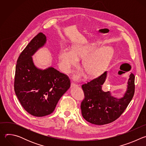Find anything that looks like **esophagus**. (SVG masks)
<instances>
[{
    "mask_svg": "<svg viewBox=\"0 0 146 146\" xmlns=\"http://www.w3.org/2000/svg\"><path fill=\"white\" fill-rule=\"evenodd\" d=\"M77 86V84H76V83L73 82H71V87H76Z\"/></svg>",
    "mask_w": 146,
    "mask_h": 146,
    "instance_id": "34e87169",
    "label": "esophagus"
}]
</instances>
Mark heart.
Here are the masks:
<instances>
[{
	"label": "heart",
	"instance_id": "obj_1",
	"mask_svg": "<svg viewBox=\"0 0 146 146\" xmlns=\"http://www.w3.org/2000/svg\"><path fill=\"white\" fill-rule=\"evenodd\" d=\"M99 47V44L93 43L76 44L72 47V50L68 48L62 50L59 54L62 70L69 72L71 68L77 64L78 58H84L82 61V69L86 74L90 77L99 74L108 63L110 57V49L109 47H103L93 52Z\"/></svg>",
	"mask_w": 146,
	"mask_h": 146
}]
</instances>
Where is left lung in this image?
<instances>
[{"label":"left lung","mask_w":146,"mask_h":146,"mask_svg":"<svg viewBox=\"0 0 146 146\" xmlns=\"http://www.w3.org/2000/svg\"><path fill=\"white\" fill-rule=\"evenodd\" d=\"M106 75L105 72L81 86L84 94V99L81 103L82 115L88 122L99 125L111 123L118 118L128 107L135 94L133 73L130 74L127 91L121 99L114 98L110 92L102 90Z\"/></svg>","instance_id":"8db88e82"}]
</instances>
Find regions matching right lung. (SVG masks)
I'll return each mask as SVG.
<instances>
[{
  "instance_id": "add662e5",
  "label": "right lung",
  "mask_w": 146,
  "mask_h": 146,
  "mask_svg": "<svg viewBox=\"0 0 146 146\" xmlns=\"http://www.w3.org/2000/svg\"><path fill=\"white\" fill-rule=\"evenodd\" d=\"M46 41V36L38 33L20 54L15 66V95L24 109L35 117L51 114L59 99L70 87L66 74L52 67L42 70L34 65L32 55Z\"/></svg>"
}]
</instances>
